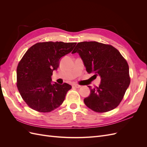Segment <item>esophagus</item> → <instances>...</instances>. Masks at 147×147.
I'll use <instances>...</instances> for the list:
<instances>
[{"instance_id": "obj_1", "label": "esophagus", "mask_w": 147, "mask_h": 147, "mask_svg": "<svg viewBox=\"0 0 147 147\" xmlns=\"http://www.w3.org/2000/svg\"><path fill=\"white\" fill-rule=\"evenodd\" d=\"M73 86L75 87V88H79L81 87V85H80V84H74Z\"/></svg>"}]
</instances>
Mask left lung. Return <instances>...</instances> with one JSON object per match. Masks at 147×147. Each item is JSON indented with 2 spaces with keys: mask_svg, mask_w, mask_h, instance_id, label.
I'll return each instance as SVG.
<instances>
[{
  "mask_svg": "<svg viewBox=\"0 0 147 147\" xmlns=\"http://www.w3.org/2000/svg\"><path fill=\"white\" fill-rule=\"evenodd\" d=\"M78 53L88 74L99 75V87L91 89L84 102L98 113L112 110L119 105L130 84L129 65L121 53L113 46L97 42L77 43L72 53Z\"/></svg>",
  "mask_w": 147,
  "mask_h": 147,
  "instance_id": "8db88e82",
  "label": "left lung"
}]
</instances>
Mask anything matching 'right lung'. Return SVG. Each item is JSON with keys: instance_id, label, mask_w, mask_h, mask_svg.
<instances>
[{"instance_id": "right-lung-1", "label": "right lung", "mask_w": 147, "mask_h": 147, "mask_svg": "<svg viewBox=\"0 0 147 147\" xmlns=\"http://www.w3.org/2000/svg\"><path fill=\"white\" fill-rule=\"evenodd\" d=\"M76 42H46L35 43L26 52L17 67L18 90L32 109L50 112L63 104L72 86L51 83V75L61 57L73 50Z\"/></svg>"}]
</instances>
